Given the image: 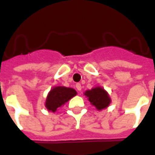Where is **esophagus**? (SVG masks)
I'll list each match as a JSON object with an SVG mask.
<instances>
[{
  "mask_svg": "<svg viewBox=\"0 0 155 155\" xmlns=\"http://www.w3.org/2000/svg\"><path fill=\"white\" fill-rule=\"evenodd\" d=\"M75 87L77 89V91H81V84H80V83H78V84H75Z\"/></svg>",
  "mask_w": 155,
  "mask_h": 155,
  "instance_id": "esophagus-1",
  "label": "esophagus"
}]
</instances>
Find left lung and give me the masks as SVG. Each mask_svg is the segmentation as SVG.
Masks as SVG:
<instances>
[{
    "label": "left lung",
    "mask_w": 155,
    "mask_h": 155,
    "mask_svg": "<svg viewBox=\"0 0 155 155\" xmlns=\"http://www.w3.org/2000/svg\"><path fill=\"white\" fill-rule=\"evenodd\" d=\"M84 94L89 99V101L94 105L97 110H101L109 106L110 103V98L103 88H93L91 91H87Z\"/></svg>",
    "instance_id": "left-lung-1"
}]
</instances>
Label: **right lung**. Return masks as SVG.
<instances>
[{
    "label": "right lung",
    "mask_w": 155,
    "mask_h": 155,
    "mask_svg": "<svg viewBox=\"0 0 155 155\" xmlns=\"http://www.w3.org/2000/svg\"><path fill=\"white\" fill-rule=\"evenodd\" d=\"M76 91L72 88L58 86L53 88L48 94L45 101V107L48 110L55 112L58 108L64 104L71 98L76 95Z\"/></svg>",
    "instance_id": "obj_1"
}]
</instances>
